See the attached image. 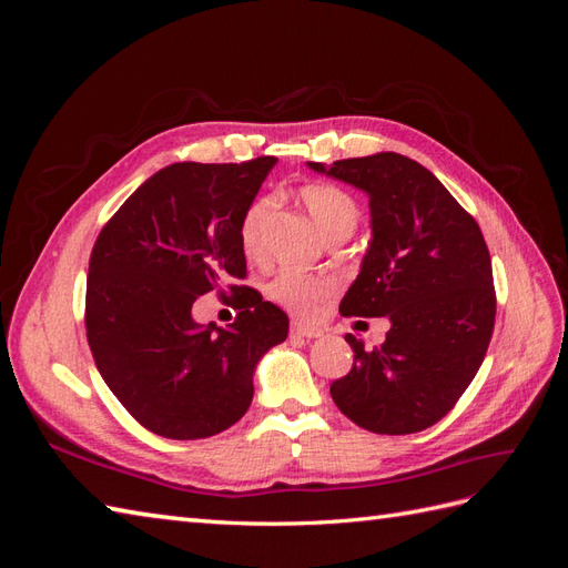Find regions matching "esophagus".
Instances as JSON below:
<instances>
[{"instance_id":"34e87169","label":"esophagus","mask_w":568,"mask_h":568,"mask_svg":"<svg viewBox=\"0 0 568 568\" xmlns=\"http://www.w3.org/2000/svg\"><path fill=\"white\" fill-rule=\"evenodd\" d=\"M291 334L298 336V338H320L322 329L313 324H305V322H291Z\"/></svg>"}]
</instances>
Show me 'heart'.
I'll return each mask as SVG.
<instances>
[{"instance_id":"obj_1","label":"heart","mask_w":568,"mask_h":568,"mask_svg":"<svg viewBox=\"0 0 568 568\" xmlns=\"http://www.w3.org/2000/svg\"><path fill=\"white\" fill-rule=\"evenodd\" d=\"M298 199L313 217L315 227L324 239L351 236L359 220L357 201L336 184L313 182L298 189ZM272 213V201L267 196L253 199L239 222V242L246 257H261L265 251V227ZM336 294V282L320 274H307L294 267L280 270L267 282V296L282 307L298 315H315Z\"/></svg>"}]
</instances>
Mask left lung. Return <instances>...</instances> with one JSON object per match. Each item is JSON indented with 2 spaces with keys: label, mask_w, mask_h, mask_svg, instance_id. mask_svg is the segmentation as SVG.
Listing matches in <instances>:
<instances>
[{
  "label": "left lung",
  "mask_w": 568,
  "mask_h": 568,
  "mask_svg": "<svg viewBox=\"0 0 568 568\" xmlns=\"http://www.w3.org/2000/svg\"><path fill=\"white\" fill-rule=\"evenodd\" d=\"M307 165L369 196L372 242L341 315L390 322L372 351L346 336L353 369L332 384V398L367 432H424L455 407L488 351L495 288L486 239L432 170L400 153Z\"/></svg>",
  "instance_id": "left-lung-1"
}]
</instances>
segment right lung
Masks as SVG:
<instances>
[{"label":"right lung","mask_w":568,"mask_h":568,"mask_svg":"<svg viewBox=\"0 0 568 568\" xmlns=\"http://www.w3.org/2000/svg\"><path fill=\"white\" fill-rule=\"evenodd\" d=\"M277 163H173L151 175L99 232L84 326L99 374L149 432L196 440L246 415L253 372L288 317L246 277L239 222ZM232 293L237 320L199 325L193 301Z\"/></svg>","instance_id":"add662e5"}]
</instances>
